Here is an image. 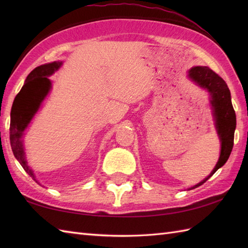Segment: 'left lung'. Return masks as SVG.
Instances as JSON below:
<instances>
[{
	"mask_svg": "<svg viewBox=\"0 0 248 248\" xmlns=\"http://www.w3.org/2000/svg\"><path fill=\"white\" fill-rule=\"evenodd\" d=\"M189 77L193 81L196 82L198 85L203 88H207L211 93V103L214 108V117L217 121V129L222 140V150H220V156L217 166L210 175L196 184L193 188L198 187L208 180L213 173L217 171L219 167H222L232 151L234 130L236 125L235 112L231 103L230 91L227 84L220 78L217 73H215L209 67H194L189 70Z\"/></svg>",
	"mask_w": 248,
	"mask_h": 248,
	"instance_id": "8db88e82",
	"label": "left lung"
}]
</instances>
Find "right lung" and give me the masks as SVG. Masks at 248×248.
I'll return each mask as SVG.
<instances>
[{
    "instance_id": "obj_1",
    "label": "right lung",
    "mask_w": 248,
    "mask_h": 248,
    "mask_svg": "<svg viewBox=\"0 0 248 248\" xmlns=\"http://www.w3.org/2000/svg\"><path fill=\"white\" fill-rule=\"evenodd\" d=\"M62 62H54L51 64L41 65L36 67L26 78L24 85L19 93L16 96L10 113V127L9 139L10 146L16 159L19 161L23 170L36 180L34 173L30 170L24 159V152L22 147L23 131L28 127L31 119L38 109L40 103L48 94L51 88V81L48 78L55 70L59 69Z\"/></svg>"
}]
</instances>
